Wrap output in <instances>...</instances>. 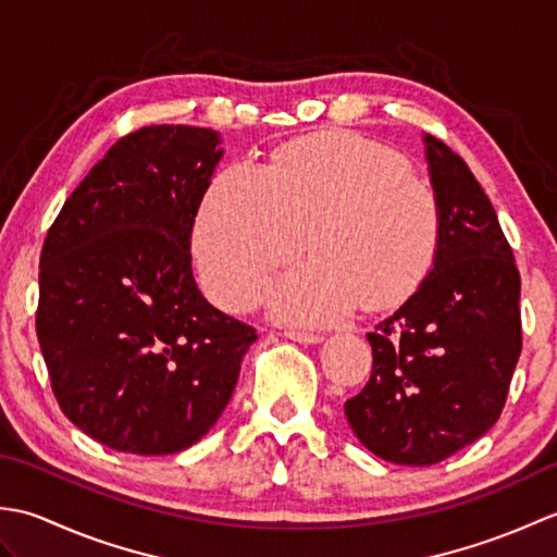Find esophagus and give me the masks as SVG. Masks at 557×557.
Returning a JSON list of instances; mask_svg holds the SVG:
<instances>
[{"label":"esophagus","instance_id":"34e87169","mask_svg":"<svg viewBox=\"0 0 557 557\" xmlns=\"http://www.w3.org/2000/svg\"><path fill=\"white\" fill-rule=\"evenodd\" d=\"M287 339L299 342V345H321L323 335H315V333H301V330H287L285 333Z\"/></svg>","mask_w":557,"mask_h":557}]
</instances>
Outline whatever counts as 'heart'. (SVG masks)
I'll list each match as a JSON object with an SVG mask.
<instances>
[{
  "label": "heart",
  "mask_w": 557,
  "mask_h": 557,
  "mask_svg": "<svg viewBox=\"0 0 557 557\" xmlns=\"http://www.w3.org/2000/svg\"><path fill=\"white\" fill-rule=\"evenodd\" d=\"M304 232L311 260L272 285L270 313L330 325L363 299L381 309L417 289L435 258L441 206L395 150L357 134L297 140L265 168L232 162L212 176L191 232L210 297L251 309Z\"/></svg>",
  "instance_id": "obj_1"
}]
</instances>
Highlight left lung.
Wrapping results in <instances>:
<instances>
[{
    "mask_svg": "<svg viewBox=\"0 0 557 557\" xmlns=\"http://www.w3.org/2000/svg\"><path fill=\"white\" fill-rule=\"evenodd\" d=\"M441 236L431 272L366 335L373 371L345 401L354 435L393 465L429 467L493 429L522 351L519 270L467 162L423 134Z\"/></svg>",
    "mask_w": 557,
    "mask_h": 557,
    "instance_id": "left-lung-1",
    "label": "left lung"
}]
</instances>
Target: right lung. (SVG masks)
Returning a JSON list of instances; mask_svg holds the SVG:
<instances>
[{"label":"right lung","mask_w":557,"mask_h":557,"mask_svg":"<svg viewBox=\"0 0 557 557\" xmlns=\"http://www.w3.org/2000/svg\"><path fill=\"white\" fill-rule=\"evenodd\" d=\"M212 128L116 140L47 232L38 342L66 419L132 455H174L230 405L256 330L218 311L191 232L224 150Z\"/></svg>","instance_id":"1"}]
</instances>
